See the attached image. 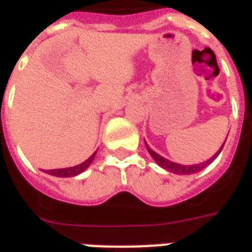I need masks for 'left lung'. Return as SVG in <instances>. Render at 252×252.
Returning a JSON list of instances; mask_svg holds the SVG:
<instances>
[{
    "instance_id": "1",
    "label": "left lung",
    "mask_w": 252,
    "mask_h": 252,
    "mask_svg": "<svg viewBox=\"0 0 252 252\" xmlns=\"http://www.w3.org/2000/svg\"><path fill=\"white\" fill-rule=\"evenodd\" d=\"M147 146V144H146ZM222 147H224V144L221 146V148L217 151L213 157H212L211 159H208L206 162H204V163H198V164H191V166H185V164H180V163H174V162H171V160H169V159L163 158V157H160L159 154H157L155 151H153L151 148H148L147 146V150L148 153H150V155L153 157L154 160L157 162V163L162 167V169L167 170V171H170V173H174V174H181V175H188V174H194V173H198V171H201V170L204 169V167H206L208 164L212 163L215 159L217 158V155L221 153Z\"/></svg>"
}]
</instances>
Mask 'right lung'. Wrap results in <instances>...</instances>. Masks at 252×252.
I'll list each match as a JSON object with an SVG mask.
<instances>
[{
    "label": "right lung",
    "instance_id": "1",
    "mask_svg": "<svg viewBox=\"0 0 252 252\" xmlns=\"http://www.w3.org/2000/svg\"><path fill=\"white\" fill-rule=\"evenodd\" d=\"M94 157H95V153L88 159L85 160L83 163L78 164V166H74V167H67V169H55V170H47L46 173L50 175H54V177H61V178H67V177H75V175L81 174L82 171L88 169L89 166L93 162Z\"/></svg>",
    "mask_w": 252,
    "mask_h": 252
}]
</instances>
